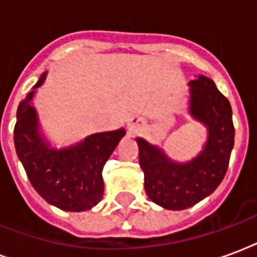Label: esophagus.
Instances as JSON below:
<instances>
[{
    "mask_svg": "<svg viewBox=\"0 0 257 257\" xmlns=\"http://www.w3.org/2000/svg\"><path fill=\"white\" fill-rule=\"evenodd\" d=\"M142 125H145V119H143V118H140V117L131 118L128 122L129 132H135V131H136V129H139Z\"/></svg>",
    "mask_w": 257,
    "mask_h": 257,
    "instance_id": "1",
    "label": "esophagus"
}]
</instances>
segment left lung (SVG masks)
I'll list each match as a JSON object with an SVG mask.
<instances>
[{"label": "left lung", "instance_id": "left-lung-1", "mask_svg": "<svg viewBox=\"0 0 257 257\" xmlns=\"http://www.w3.org/2000/svg\"><path fill=\"white\" fill-rule=\"evenodd\" d=\"M190 111L209 131L204 151L195 160L176 164L160 149L136 139L146 193L153 202L172 210L187 209L217 189L227 172L234 146L231 106L226 96L204 75L190 81Z\"/></svg>", "mask_w": 257, "mask_h": 257}]
</instances>
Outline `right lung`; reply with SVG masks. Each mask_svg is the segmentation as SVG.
Segmentation results:
<instances>
[{"mask_svg": "<svg viewBox=\"0 0 257 257\" xmlns=\"http://www.w3.org/2000/svg\"><path fill=\"white\" fill-rule=\"evenodd\" d=\"M45 74L34 88L44 82ZM31 90L20 101L15 125V147L27 178L49 204L68 212H82L99 204L103 197L101 171L125 131L103 132L88 136L84 142L66 150L49 149L40 138Z\"/></svg>", "mask_w": 257, "mask_h": 257, "instance_id": "add662e5", "label": "right lung"}]
</instances>
